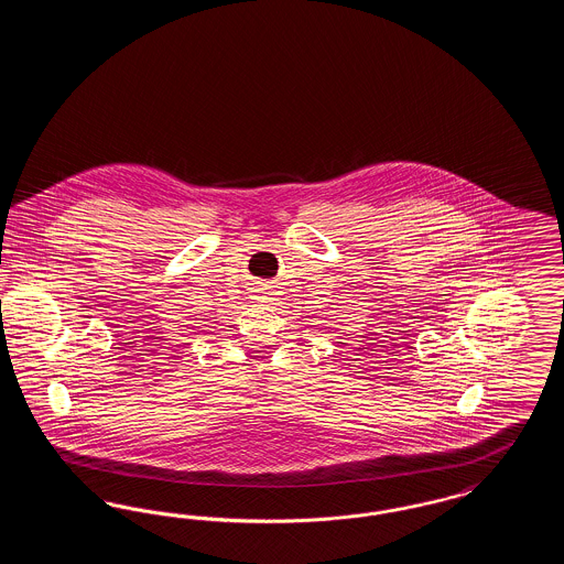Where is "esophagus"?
Here are the masks:
<instances>
[{"label":"esophagus","instance_id":"obj_1","mask_svg":"<svg viewBox=\"0 0 564 564\" xmlns=\"http://www.w3.org/2000/svg\"><path fill=\"white\" fill-rule=\"evenodd\" d=\"M253 290H256V294H258V300H269L270 288H269V285H267V283H262V281H258V283H256V288H253Z\"/></svg>","mask_w":564,"mask_h":564}]
</instances>
